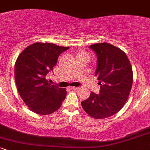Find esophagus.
Instances as JSON below:
<instances>
[{
	"instance_id": "34e87169",
	"label": "esophagus",
	"mask_w": 150,
	"mask_h": 150,
	"mask_svg": "<svg viewBox=\"0 0 150 150\" xmlns=\"http://www.w3.org/2000/svg\"><path fill=\"white\" fill-rule=\"evenodd\" d=\"M78 88H79L78 87H70V89H75V90H76V89H77Z\"/></svg>"
}]
</instances>
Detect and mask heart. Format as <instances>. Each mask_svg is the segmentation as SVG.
<instances>
[{"label": "heart", "instance_id": "obj_1", "mask_svg": "<svg viewBox=\"0 0 150 150\" xmlns=\"http://www.w3.org/2000/svg\"><path fill=\"white\" fill-rule=\"evenodd\" d=\"M79 56H89L88 53H86V52H80Z\"/></svg>", "mask_w": 150, "mask_h": 150}]
</instances>
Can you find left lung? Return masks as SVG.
<instances>
[{
    "label": "left lung",
    "mask_w": 150,
    "mask_h": 150,
    "mask_svg": "<svg viewBox=\"0 0 150 150\" xmlns=\"http://www.w3.org/2000/svg\"><path fill=\"white\" fill-rule=\"evenodd\" d=\"M97 56L95 76L100 85L99 94L91 92L82 106L94 118H106L116 114L128 100L132 88V69L124 51L108 43L89 46Z\"/></svg>",
    "instance_id": "obj_1"
}]
</instances>
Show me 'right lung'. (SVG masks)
I'll use <instances>...</instances> for the list:
<instances>
[{"mask_svg": "<svg viewBox=\"0 0 150 150\" xmlns=\"http://www.w3.org/2000/svg\"><path fill=\"white\" fill-rule=\"evenodd\" d=\"M69 47L51 43H34L19 55L15 78L20 97L30 110L40 115L52 113L61 107L66 89L49 83L46 76Z\"/></svg>", "mask_w": 150, "mask_h": 150, "instance_id": "right-lung-1", "label": "right lung"}]
</instances>
